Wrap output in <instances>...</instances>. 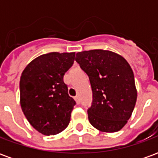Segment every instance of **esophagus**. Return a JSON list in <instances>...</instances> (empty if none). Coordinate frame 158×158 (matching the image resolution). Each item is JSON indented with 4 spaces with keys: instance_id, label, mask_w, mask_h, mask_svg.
I'll list each match as a JSON object with an SVG mask.
<instances>
[{
    "instance_id": "34e87169",
    "label": "esophagus",
    "mask_w": 158,
    "mask_h": 158,
    "mask_svg": "<svg viewBox=\"0 0 158 158\" xmlns=\"http://www.w3.org/2000/svg\"><path fill=\"white\" fill-rule=\"evenodd\" d=\"M74 100H75V102H77V104H79V102H80V100H79V96H76L75 97H74Z\"/></svg>"
}]
</instances>
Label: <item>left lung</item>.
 Masks as SVG:
<instances>
[{
    "instance_id": "obj_1",
    "label": "left lung",
    "mask_w": 158,
    "mask_h": 158,
    "mask_svg": "<svg viewBox=\"0 0 158 158\" xmlns=\"http://www.w3.org/2000/svg\"><path fill=\"white\" fill-rule=\"evenodd\" d=\"M75 61L89 76L93 93L88 118L102 132H117L131 117L137 99L132 69L122 56L105 50L78 52Z\"/></svg>"
}]
</instances>
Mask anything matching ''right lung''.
<instances>
[{
  "instance_id": "1",
  "label": "right lung",
  "mask_w": 158,
  "mask_h": 158,
  "mask_svg": "<svg viewBox=\"0 0 158 158\" xmlns=\"http://www.w3.org/2000/svg\"><path fill=\"white\" fill-rule=\"evenodd\" d=\"M75 52H50L34 59L20 78V105L29 123L45 135L68 127L75 101L69 96L63 76Z\"/></svg>"
}]
</instances>
